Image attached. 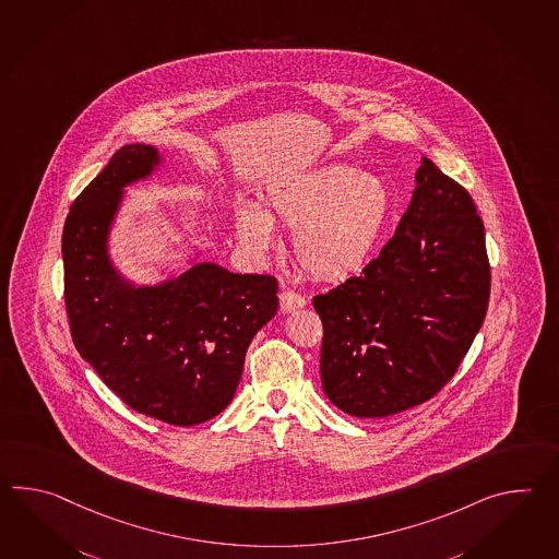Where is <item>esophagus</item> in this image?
<instances>
[{"label": "esophagus", "mask_w": 559, "mask_h": 559, "mask_svg": "<svg viewBox=\"0 0 559 559\" xmlns=\"http://www.w3.org/2000/svg\"><path fill=\"white\" fill-rule=\"evenodd\" d=\"M307 305L305 297H300L295 290H283L281 293V310L283 312H293V310L302 309Z\"/></svg>", "instance_id": "esophagus-1"}]
</instances>
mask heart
Returning a JSON list of instances; mask_svg holds the SVG:
<instances>
[{
	"label": "heart",
	"instance_id": "obj_1",
	"mask_svg": "<svg viewBox=\"0 0 559 559\" xmlns=\"http://www.w3.org/2000/svg\"><path fill=\"white\" fill-rule=\"evenodd\" d=\"M393 194L381 176L329 164L269 188L266 212L242 202L236 233L245 247L266 252L274 245V223L293 228L300 266L324 281L359 273L385 235Z\"/></svg>",
	"mask_w": 559,
	"mask_h": 559
}]
</instances>
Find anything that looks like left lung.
<instances>
[{
  "instance_id": "8db88e82",
  "label": "left lung",
  "mask_w": 559,
  "mask_h": 559,
  "mask_svg": "<svg viewBox=\"0 0 559 559\" xmlns=\"http://www.w3.org/2000/svg\"><path fill=\"white\" fill-rule=\"evenodd\" d=\"M415 182L379 257L312 298L324 329V395L353 417H389L437 395L489 305L485 228L469 192L429 158Z\"/></svg>"
}]
</instances>
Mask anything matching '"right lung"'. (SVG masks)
<instances>
[{
  "label": "right lung",
  "mask_w": 559,
  "mask_h": 559,
  "mask_svg": "<svg viewBox=\"0 0 559 559\" xmlns=\"http://www.w3.org/2000/svg\"><path fill=\"white\" fill-rule=\"evenodd\" d=\"M160 164L128 144L74 200L63 224V298L75 348L130 409L178 427L216 417L235 397L252 336L278 309L271 274L199 262L162 285L114 269L108 235L124 188Z\"/></svg>",
  "instance_id": "1"
}]
</instances>
